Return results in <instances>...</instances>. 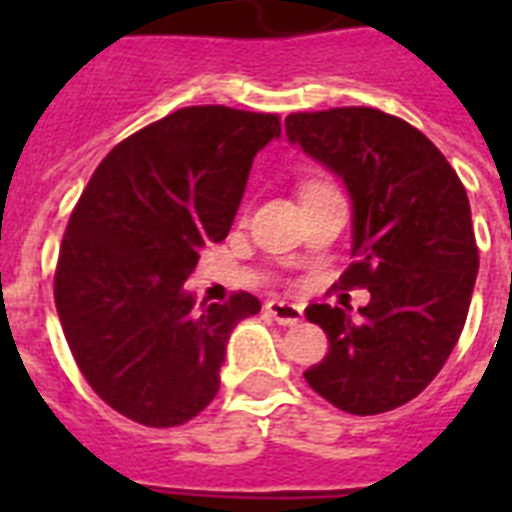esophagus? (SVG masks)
Masks as SVG:
<instances>
[{"mask_svg":"<svg viewBox=\"0 0 512 512\" xmlns=\"http://www.w3.org/2000/svg\"><path fill=\"white\" fill-rule=\"evenodd\" d=\"M265 308H268V313H271L273 319L279 321V324H284V327H295V324H300V321H303V308L295 303L271 300V303L265 305Z\"/></svg>","mask_w":512,"mask_h":512,"instance_id":"obj_1","label":"esophagus"}]
</instances>
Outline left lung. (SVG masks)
I'll list each match as a JSON object with an SVG mask.
<instances>
[{"instance_id":"1","label":"left lung","mask_w":512,"mask_h":512,"mask_svg":"<svg viewBox=\"0 0 512 512\" xmlns=\"http://www.w3.org/2000/svg\"><path fill=\"white\" fill-rule=\"evenodd\" d=\"M284 130L348 188L353 263L340 284L372 295L358 321L308 305L329 353L305 380L342 412H390L428 388L468 319L478 247L465 185L420 130L377 108L289 114Z\"/></svg>"}]
</instances>
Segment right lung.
<instances>
[{"label": "right lung", "mask_w": 512, "mask_h": 512, "mask_svg": "<svg viewBox=\"0 0 512 512\" xmlns=\"http://www.w3.org/2000/svg\"><path fill=\"white\" fill-rule=\"evenodd\" d=\"M276 114L191 106L122 140L71 212L55 271L63 335L92 390L148 428H175L217 396L233 327L255 295L196 305L185 279L223 241Z\"/></svg>", "instance_id": "add662e5"}]
</instances>
